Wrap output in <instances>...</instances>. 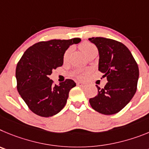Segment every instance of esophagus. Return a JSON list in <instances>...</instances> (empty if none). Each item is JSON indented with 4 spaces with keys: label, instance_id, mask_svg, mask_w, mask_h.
Masks as SVG:
<instances>
[{
    "label": "esophagus",
    "instance_id": "esophagus-1",
    "mask_svg": "<svg viewBox=\"0 0 149 149\" xmlns=\"http://www.w3.org/2000/svg\"><path fill=\"white\" fill-rule=\"evenodd\" d=\"M77 84L78 85H84V83L81 82V81H77Z\"/></svg>",
    "mask_w": 149,
    "mask_h": 149
}]
</instances>
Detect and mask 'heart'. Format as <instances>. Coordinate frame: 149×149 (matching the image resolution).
<instances>
[{
  "label": "heart",
  "mask_w": 149,
  "mask_h": 149,
  "mask_svg": "<svg viewBox=\"0 0 149 149\" xmlns=\"http://www.w3.org/2000/svg\"><path fill=\"white\" fill-rule=\"evenodd\" d=\"M80 48H81V49L83 51V53L86 55L87 56L89 54H91L92 52L95 51V50H97V48H96V47L93 44L90 42H86V41L81 43V45H80ZM70 52H71V48H68L66 51L65 52L64 56H63L64 61H66L68 59ZM88 72V70L85 69V68H77V69H75L74 70H73L71 72V75L73 76H75V77L79 78V79H81Z\"/></svg>",
  "instance_id": "obj_1"
}]
</instances>
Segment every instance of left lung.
<instances>
[{
    "mask_svg": "<svg viewBox=\"0 0 149 149\" xmlns=\"http://www.w3.org/2000/svg\"><path fill=\"white\" fill-rule=\"evenodd\" d=\"M98 48L99 70L107 77L103 88L91 98V107L100 113L111 115L120 112L133 98L137 88L139 68L131 53L123 43L111 38H89Z\"/></svg>",
    "mask_w": 149,
    "mask_h": 149,
    "instance_id": "obj_1",
    "label": "left lung"
}]
</instances>
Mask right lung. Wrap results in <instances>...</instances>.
I'll use <instances>...</instances> for the list:
<instances>
[{
    "label": "right lung",
    "instance_id": "1",
    "mask_svg": "<svg viewBox=\"0 0 149 149\" xmlns=\"http://www.w3.org/2000/svg\"><path fill=\"white\" fill-rule=\"evenodd\" d=\"M80 41L79 38H74L39 41L29 47L21 56L15 70L17 90L34 113L49 117L65 107L70 91L76 83L67 79L56 85L49 76L53 70L62 66L66 49Z\"/></svg>",
    "mask_w": 149,
    "mask_h": 149
}]
</instances>
